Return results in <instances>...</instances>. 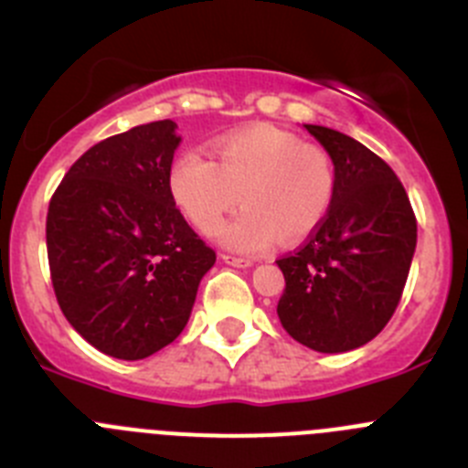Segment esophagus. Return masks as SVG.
I'll return each instance as SVG.
<instances>
[{
    "instance_id": "1",
    "label": "esophagus",
    "mask_w": 468,
    "mask_h": 468,
    "mask_svg": "<svg viewBox=\"0 0 468 468\" xmlns=\"http://www.w3.org/2000/svg\"><path fill=\"white\" fill-rule=\"evenodd\" d=\"M221 259H224V263L233 265V268H251V265H254V261L242 259V256H230V254H224V256H221Z\"/></svg>"
}]
</instances>
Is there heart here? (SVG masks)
<instances>
[{"label":"heart","mask_w":468,"mask_h":468,"mask_svg":"<svg viewBox=\"0 0 468 468\" xmlns=\"http://www.w3.org/2000/svg\"><path fill=\"white\" fill-rule=\"evenodd\" d=\"M214 156L186 150L168 170V189L186 219L203 233L239 203L242 212L217 230L224 247L259 254L282 238L312 235L333 200V165L325 152L274 126H249L221 135ZM240 196L238 197L237 194Z\"/></svg>","instance_id":"1"}]
</instances>
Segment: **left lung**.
Returning a JSON list of instances; mask_svg holds the SVG:
<instances>
[{"mask_svg":"<svg viewBox=\"0 0 468 468\" xmlns=\"http://www.w3.org/2000/svg\"><path fill=\"white\" fill-rule=\"evenodd\" d=\"M304 129L333 161V200L307 244L277 261L286 279L277 314L295 342L346 353L372 342L395 314L418 226L404 186L381 156L342 131Z\"/></svg>","mask_w":468,"mask_h":468,"instance_id":"obj_1","label":"left lung"}]
</instances>
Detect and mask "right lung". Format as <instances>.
Listing matches in <instances>:
<instances>
[{"label": "right lung", "instance_id": "1", "mask_svg": "<svg viewBox=\"0 0 468 468\" xmlns=\"http://www.w3.org/2000/svg\"><path fill=\"white\" fill-rule=\"evenodd\" d=\"M180 141L177 124L161 120L96 143L48 207L57 303L82 339L120 360H143L177 339L217 261L170 196Z\"/></svg>", "mask_w": 468, "mask_h": 468}]
</instances>
